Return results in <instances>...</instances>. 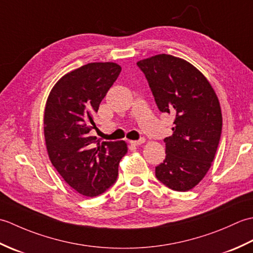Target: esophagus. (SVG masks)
Wrapping results in <instances>:
<instances>
[{
    "mask_svg": "<svg viewBox=\"0 0 253 253\" xmlns=\"http://www.w3.org/2000/svg\"><path fill=\"white\" fill-rule=\"evenodd\" d=\"M144 141H146V139L140 138V139H139V140H131L130 143L132 144V146H140V144L144 143Z\"/></svg>",
    "mask_w": 253,
    "mask_h": 253,
    "instance_id": "esophagus-1",
    "label": "esophagus"
}]
</instances>
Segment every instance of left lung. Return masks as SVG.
Returning a JSON list of instances; mask_svg holds the SVG:
<instances>
[{
	"mask_svg": "<svg viewBox=\"0 0 253 253\" xmlns=\"http://www.w3.org/2000/svg\"><path fill=\"white\" fill-rule=\"evenodd\" d=\"M155 103L175 116L173 135L166 137V157L155 176L166 187L188 191L208 173L222 133V112L215 91L190 63L169 54L139 61Z\"/></svg>",
	"mask_w": 253,
	"mask_h": 253,
	"instance_id": "obj_1",
	"label": "left lung"
}]
</instances>
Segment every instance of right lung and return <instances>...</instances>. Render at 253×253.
Here are the masks:
<instances>
[{
  "label": "right lung",
  "mask_w": 253,
  "mask_h": 253,
  "mask_svg": "<svg viewBox=\"0 0 253 253\" xmlns=\"http://www.w3.org/2000/svg\"><path fill=\"white\" fill-rule=\"evenodd\" d=\"M116 63H89L68 73L52 88L44 110V138L51 163L67 184L85 197H96L114 184L125 141H103L90 135L93 115L115 83Z\"/></svg>",
  "instance_id": "obj_1"
}]
</instances>
